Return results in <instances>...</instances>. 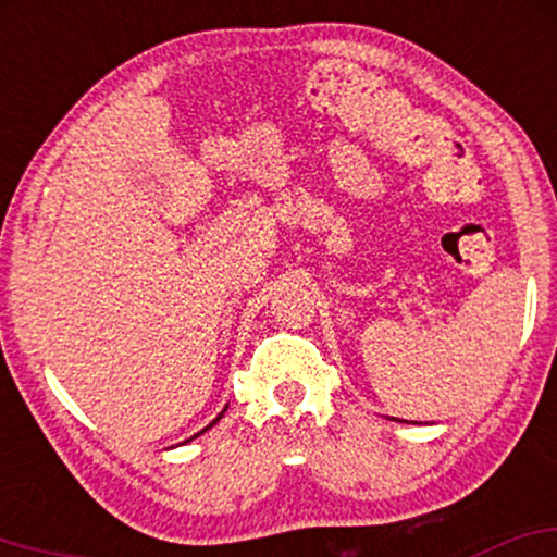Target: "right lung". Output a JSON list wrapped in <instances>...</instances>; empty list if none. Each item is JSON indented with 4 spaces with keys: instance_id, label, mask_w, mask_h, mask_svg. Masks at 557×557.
Instances as JSON below:
<instances>
[{
    "instance_id": "add662e5",
    "label": "right lung",
    "mask_w": 557,
    "mask_h": 557,
    "mask_svg": "<svg viewBox=\"0 0 557 557\" xmlns=\"http://www.w3.org/2000/svg\"><path fill=\"white\" fill-rule=\"evenodd\" d=\"M222 414H225V409H222V411H220V417H216V420H214V422H212V424H207V428H205V430H201V432H207V430H209V428H214V424H216V422H220V420H222ZM201 432H197V435H194V437H199V435H201Z\"/></svg>"
}]
</instances>
